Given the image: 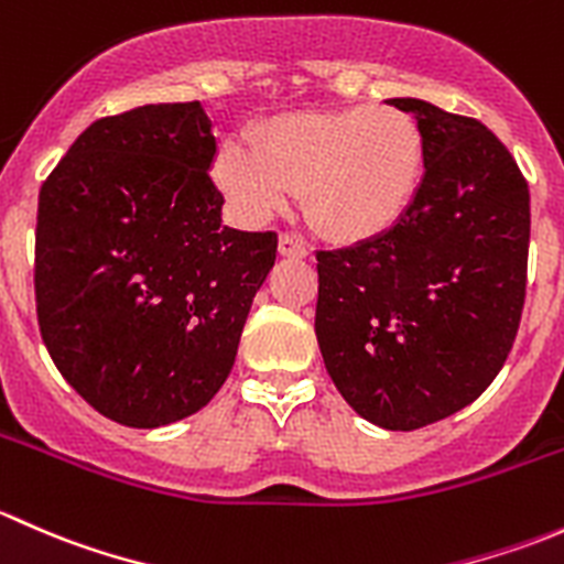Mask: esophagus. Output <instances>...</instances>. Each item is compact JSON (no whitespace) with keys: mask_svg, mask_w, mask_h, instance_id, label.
I'll return each instance as SVG.
<instances>
[{"mask_svg":"<svg viewBox=\"0 0 564 564\" xmlns=\"http://www.w3.org/2000/svg\"><path fill=\"white\" fill-rule=\"evenodd\" d=\"M278 253L286 256V259H305V256H311V250L300 237L281 235V240H278Z\"/></svg>","mask_w":564,"mask_h":564,"instance_id":"1","label":"esophagus"}]
</instances>
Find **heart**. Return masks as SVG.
<instances>
[{
    "label": "heart",
    "instance_id": "obj_1",
    "mask_svg": "<svg viewBox=\"0 0 564 564\" xmlns=\"http://www.w3.org/2000/svg\"><path fill=\"white\" fill-rule=\"evenodd\" d=\"M224 144L215 182L248 224L281 213L292 193L318 235L360 242L390 231L417 198L425 139L417 119L395 106H346L281 113Z\"/></svg>",
    "mask_w": 564,
    "mask_h": 564
}]
</instances>
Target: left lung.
I'll return each mask as SVG.
<instances>
[{
	"label": "left lung",
	"mask_w": 564,
	"mask_h": 564,
	"mask_svg": "<svg viewBox=\"0 0 564 564\" xmlns=\"http://www.w3.org/2000/svg\"><path fill=\"white\" fill-rule=\"evenodd\" d=\"M425 139V174L384 235L318 250L316 338L344 401L414 431L469 406L513 349L527 294L529 187L482 122L392 98Z\"/></svg>",
	"instance_id": "1"
}]
</instances>
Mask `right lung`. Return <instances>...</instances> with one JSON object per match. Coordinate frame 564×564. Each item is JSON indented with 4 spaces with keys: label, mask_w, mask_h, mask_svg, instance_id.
<instances>
[{
    "label": "right lung",
    "mask_w": 564,
    "mask_h": 564,
    "mask_svg": "<svg viewBox=\"0 0 564 564\" xmlns=\"http://www.w3.org/2000/svg\"><path fill=\"white\" fill-rule=\"evenodd\" d=\"M198 100L89 124L40 187L37 322L93 409L130 429L191 417L224 388L272 231L226 229Z\"/></svg>",
    "instance_id": "add662e5"
}]
</instances>
